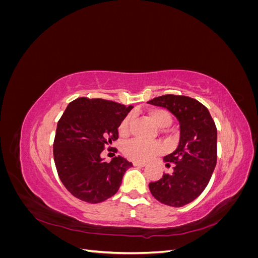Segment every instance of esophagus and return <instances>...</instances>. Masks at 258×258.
<instances>
[{
    "instance_id": "esophagus-1",
    "label": "esophagus",
    "mask_w": 258,
    "mask_h": 258,
    "mask_svg": "<svg viewBox=\"0 0 258 258\" xmlns=\"http://www.w3.org/2000/svg\"><path fill=\"white\" fill-rule=\"evenodd\" d=\"M134 166H135V167H140V168H142V167H145V163H144V162H138V161H135V162H134Z\"/></svg>"
}]
</instances>
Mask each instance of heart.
<instances>
[{
	"mask_svg": "<svg viewBox=\"0 0 258 258\" xmlns=\"http://www.w3.org/2000/svg\"><path fill=\"white\" fill-rule=\"evenodd\" d=\"M151 119L157 124V126L161 129L169 128L172 124V116L163 108H155V110L150 112ZM132 123V117L131 115H128L124 117L121 120L118 132L120 137H127L130 132ZM123 154L131 160L135 161H147L155 156H157L161 153V146L158 143L154 142H145L141 141V140H132V141L127 142L122 147Z\"/></svg>",
	"mask_w": 258,
	"mask_h": 258,
	"instance_id": "obj_1",
	"label": "heart"
}]
</instances>
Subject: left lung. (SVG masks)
Returning a JSON list of instances; mask_svg holds the SVG:
<instances>
[{
	"label": "left lung",
	"instance_id": "obj_1",
	"mask_svg": "<svg viewBox=\"0 0 258 258\" xmlns=\"http://www.w3.org/2000/svg\"><path fill=\"white\" fill-rule=\"evenodd\" d=\"M147 103L167 108L179 122L176 150L163 158L167 167H173V172L150 183V190L163 205H188L206 189L216 166L215 122L204 104L186 96L165 95Z\"/></svg>",
	"mask_w": 258,
	"mask_h": 258
}]
</instances>
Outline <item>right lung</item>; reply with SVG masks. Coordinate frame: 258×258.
<instances>
[{
	"mask_svg": "<svg viewBox=\"0 0 258 258\" xmlns=\"http://www.w3.org/2000/svg\"><path fill=\"white\" fill-rule=\"evenodd\" d=\"M132 107L88 98L67 106L57 124L53 159L62 184L74 197L99 204L118 191L132 163L121 156L106 162L101 152L118 139L119 124Z\"/></svg>",
	"mask_w": 258,
	"mask_h": 258,
	"instance_id": "add662e5",
	"label": "right lung"
}]
</instances>
